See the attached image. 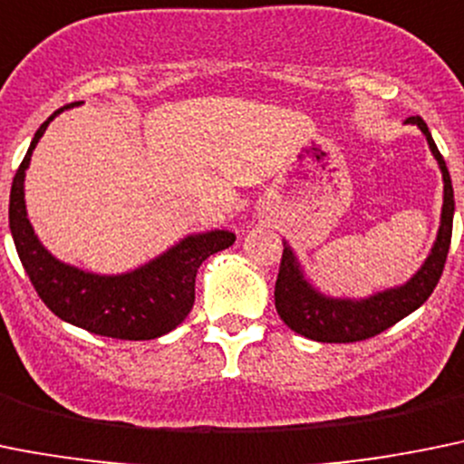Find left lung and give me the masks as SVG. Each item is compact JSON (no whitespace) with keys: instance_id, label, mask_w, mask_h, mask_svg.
<instances>
[{"instance_id":"obj_1","label":"left lung","mask_w":464,"mask_h":464,"mask_svg":"<svg viewBox=\"0 0 464 464\" xmlns=\"http://www.w3.org/2000/svg\"><path fill=\"white\" fill-rule=\"evenodd\" d=\"M405 123L419 125V130L426 134L428 146H430L432 155L440 162L441 176H444L441 224L430 256L426 258L421 270L405 285L378 293L369 300L354 302L320 295L302 276V270L297 266L295 256H293L291 246H284L279 275H276L275 284V306L279 318L293 332L306 336V339L320 341V343H354V341H366L371 336H378L380 332L389 330L398 320L417 311L435 291L437 281L444 272L449 246H451L453 210H456L451 176H449L447 162L437 150L430 130L423 123L421 116H410Z\"/></svg>"}]
</instances>
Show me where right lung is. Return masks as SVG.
Listing matches in <instances>:
<instances>
[{
    "label": "right lung",
    "instance_id": "add662e5",
    "mask_svg": "<svg viewBox=\"0 0 464 464\" xmlns=\"http://www.w3.org/2000/svg\"><path fill=\"white\" fill-rule=\"evenodd\" d=\"M56 110L34 134L27 155L17 167L11 185L8 224L17 256L23 261L29 281L47 309L66 323L82 327L91 334L121 341H149L179 327L194 304L197 270L208 256L233 245L236 236L228 231H210L189 236L149 266L128 275L101 276L77 270L56 261L34 236L24 208V171L34 149Z\"/></svg>",
    "mask_w": 464,
    "mask_h": 464
}]
</instances>
